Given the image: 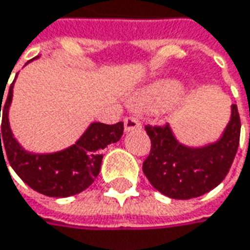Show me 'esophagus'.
I'll return each mask as SVG.
<instances>
[{
  "mask_svg": "<svg viewBox=\"0 0 250 250\" xmlns=\"http://www.w3.org/2000/svg\"><path fill=\"white\" fill-rule=\"evenodd\" d=\"M141 128V125L137 119L134 117H125V131L128 133V131H134V130H140Z\"/></svg>",
  "mask_w": 250,
  "mask_h": 250,
  "instance_id": "1",
  "label": "esophagus"
}]
</instances>
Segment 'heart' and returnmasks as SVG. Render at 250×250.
<instances>
[{
	"mask_svg": "<svg viewBox=\"0 0 250 250\" xmlns=\"http://www.w3.org/2000/svg\"><path fill=\"white\" fill-rule=\"evenodd\" d=\"M183 90L184 86L181 82L166 79L147 87L143 93H140L137 102L143 106H161L177 99L183 93Z\"/></svg>",
	"mask_w": 250,
	"mask_h": 250,
	"instance_id": "heart-1",
	"label": "heart"
}]
</instances>
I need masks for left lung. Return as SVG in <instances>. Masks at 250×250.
Segmentation results:
<instances>
[{
	"label": "left lung",
	"mask_w": 250,
	"mask_h": 250,
	"mask_svg": "<svg viewBox=\"0 0 250 250\" xmlns=\"http://www.w3.org/2000/svg\"><path fill=\"white\" fill-rule=\"evenodd\" d=\"M150 155L143 163L147 180L163 195L191 199L209 192L224 181L239 146L241 119L236 104L222 134L204 146H187L175 137L171 125H147Z\"/></svg>",
	"instance_id": "8db88e82"
}]
</instances>
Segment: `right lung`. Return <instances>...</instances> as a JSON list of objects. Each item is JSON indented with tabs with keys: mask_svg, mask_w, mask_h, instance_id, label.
Instances as JSON below:
<instances>
[{
	"mask_svg": "<svg viewBox=\"0 0 250 250\" xmlns=\"http://www.w3.org/2000/svg\"><path fill=\"white\" fill-rule=\"evenodd\" d=\"M38 58L39 56L34 59ZM15 79L9 86L7 100L2 107L1 104L4 95H1L0 113L2 111V125L0 133V155L4 157L2 151L4 149L9 166L20 175V178L32 189L43 195L66 198L84 191L99 175L103 160L102 150L122 139L123 122L111 125L93 122L75 141V144L59 151H29L15 139L9 125V107L12 103Z\"/></svg>",
	"mask_w": 250,
	"mask_h": 250,
	"instance_id": "1",
	"label": "right lung"
}]
</instances>
